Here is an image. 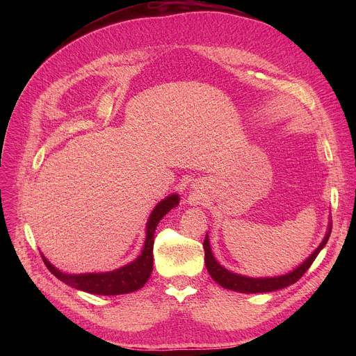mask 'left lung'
<instances>
[{
  "instance_id": "8db88e82",
  "label": "left lung",
  "mask_w": 356,
  "mask_h": 356,
  "mask_svg": "<svg viewBox=\"0 0 356 356\" xmlns=\"http://www.w3.org/2000/svg\"><path fill=\"white\" fill-rule=\"evenodd\" d=\"M330 235H331V222L328 225V229H327V234H325L323 242L306 261H304L300 266H297L293 272L282 275V276H275V277H248V276L236 275V273L227 270L216 261V258L213 255L209 234L206 235V239H204L202 246H204V252H206L204 259H206L207 270H209L210 276L220 286H222L224 289L232 290V291H239V293H268V291H275V290H279V289H283V287H287V286L296 283L304 273L309 270L312 264L316 261L320 250L325 246Z\"/></svg>"
}]
</instances>
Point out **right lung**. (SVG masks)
<instances>
[{
	"label": "right lung",
	"instance_id": "right-lung-1",
	"mask_svg": "<svg viewBox=\"0 0 356 356\" xmlns=\"http://www.w3.org/2000/svg\"><path fill=\"white\" fill-rule=\"evenodd\" d=\"M180 201L177 194H170L152 211L146 224V238L140 255L131 264L104 273H83V275H67L56 269L43 255L42 259L46 268L52 272L63 283L91 294L99 296H117L127 294L139 290L150 277L154 269V235L159 221L175 209Z\"/></svg>",
	"mask_w": 356,
	"mask_h": 356
}]
</instances>
